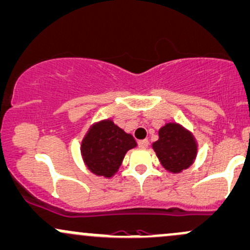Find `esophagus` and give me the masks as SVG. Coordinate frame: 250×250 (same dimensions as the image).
<instances>
[{"label":"esophagus","instance_id":"1","mask_svg":"<svg viewBox=\"0 0 250 250\" xmlns=\"http://www.w3.org/2000/svg\"><path fill=\"white\" fill-rule=\"evenodd\" d=\"M138 146L141 147V149H146V147L149 146V141H147V139H143V141H139L138 142Z\"/></svg>","mask_w":250,"mask_h":250}]
</instances>
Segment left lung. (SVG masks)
I'll use <instances>...</instances> for the list:
<instances>
[{
    "label": "left lung",
    "mask_w": 250,
    "mask_h": 250,
    "mask_svg": "<svg viewBox=\"0 0 250 250\" xmlns=\"http://www.w3.org/2000/svg\"><path fill=\"white\" fill-rule=\"evenodd\" d=\"M152 149L168 173L179 174L194 163L198 142L188 128L170 122L158 130V141L152 143Z\"/></svg>",
    "instance_id": "8db88e82"
}]
</instances>
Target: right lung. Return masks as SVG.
<instances>
[{"instance_id": "obj_1", "label": "right lung", "mask_w": 250, "mask_h": 250, "mask_svg": "<svg viewBox=\"0 0 250 250\" xmlns=\"http://www.w3.org/2000/svg\"><path fill=\"white\" fill-rule=\"evenodd\" d=\"M136 146L133 136L107 118L90 125L82 138L80 150L83 163L90 173L111 179L119 170L126 152Z\"/></svg>"}]
</instances>
